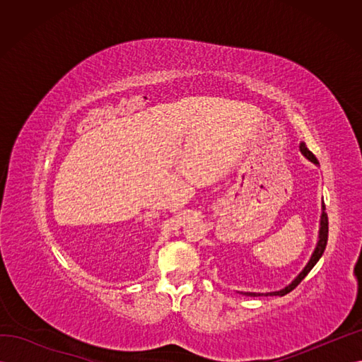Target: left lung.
<instances>
[{
  "instance_id": "8db88e82",
  "label": "left lung",
  "mask_w": 362,
  "mask_h": 362,
  "mask_svg": "<svg viewBox=\"0 0 362 362\" xmlns=\"http://www.w3.org/2000/svg\"><path fill=\"white\" fill-rule=\"evenodd\" d=\"M300 152L302 154L308 158L310 161H313L314 164H319V161H317V158H315V156L313 154V152L306 148V145L303 144H300ZM326 208H325V204L322 205V217H320V229H319V242H317V246H315V249H314V252H313V255H311V258H310V261H308V264H306L305 267H303V270L299 273L298 276H296L293 281H291V284H288V286L286 287V288H282V290H279V291H270V293H243V294H246V296H286L287 293H290L291 290H294L296 287L299 286V284L302 282V279L308 275V273L311 272V269L317 264V261H319L320 258H322V255H323V252H325V249H326V243H327V214H326Z\"/></svg>"
}]
</instances>
